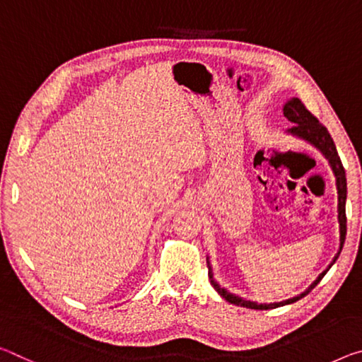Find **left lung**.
<instances>
[{"label":"left lung","mask_w":362,"mask_h":362,"mask_svg":"<svg viewBox=\"0 0 362 362\" xmlns=\"http://www.w3.org/2000/svg\"><path fill=\"white\" fill-rule=\"evenodd\" d=\"M284 116L290 120L291 127L288 129L286 134L298 136V139L305 140L308 143H311L314 148H317V150L322 153V156H325V159L329 160L332 170H334V175H335V182H337V193H338V223H340V250H338V253L335 255L334 261L330 262V266L327 267V271L334 266V262L338 259V256L341 253V248H343V243H345V237H346V211H345V204H346V175H345V169H343V164L340 160V156H338L337 153V148H335V143L332 140V136L329 134V130H327L322 124L319 122L317 117H314L311 112L308 111L306 106L303 105V103L298 100V98H291L285 103L284 106ZM208 269H209V279H211V284L214 288L217 290V293H219L223 300H227L228 303H232V305H237V306H243V308H250V309H274V308H279V306H284V305H290V303H295L300 300V298L306 296L309 291H311L315 285H317L320 280H322L324 275L327 274V271H324L322 274L319 275L317 279L314 280V284L309 286V288L305 291V293H301L300 296H295V298H290V300L282 301V303H271V305H266V303H256V301H250V300H245V298H240L233 293H228L226 288H222V286L216 282L214 279H212V269H211V264H209V257H208Z\"/></svg>","instance_id":"1"}]
</instances>
